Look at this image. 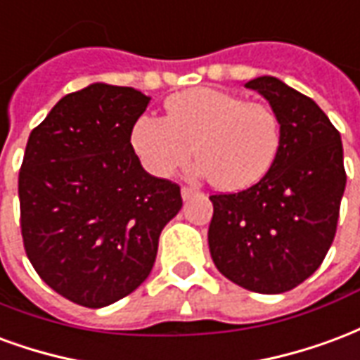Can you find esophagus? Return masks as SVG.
Returning a JSON list of instances; mask_svg holds the SVG:
<instances>
[{
    "label": "esophagus",
    "instance_id": "34e87169",
    "mask_svg": "<svg viewBox=\"0 0 360 360\" xmlns=\"http://www.w3.org/2000/svg\"><path fill=\"white\" fill-rule=\"evenodd\" d=\"M199 190H193V188H182V199L184 201H190L191 198H198Z\"/></svg>",
    "mask_w": 360,
    "mask_h": 360
}]
</instances>
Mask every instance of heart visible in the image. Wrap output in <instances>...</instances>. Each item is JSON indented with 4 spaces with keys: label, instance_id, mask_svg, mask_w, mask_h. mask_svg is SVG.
Returning <instances> with one entry per match:
<instances>
[{
    "label": "heart",
    "instance_id": "obj_1",
    "mask_svg": "<svg viewBox=\"0 0 360 360\" xmlns=\"http://www.w3.org/2000/svg\"><path fill=\"white\" fill-rule=\"evenodd\" d=\"M165 119L141 115L130 143L155 176H170L195 149L198 174L214 188H249L269 172L280 148V120L269 105L214 88H193L167 99Z\"/></svg>",
    "mask_w": 360,
    "mask_h": 360
}]
</instances>
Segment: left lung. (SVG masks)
Listing matches in <instances>:
<instances>
[{
	"mask_svg": "<svg viewBox=\"0 0 360 360\" xmlns=\"http://www.w3.org/2000/svg\"><path fill=\"white\" fill-rule=\"evenodd\" d=\"M280 120V148L269 172L238 193L211 195L209 249L230 282L257 293H284L324 261L345 191L342 136L311 97L274 76H257Z\"/></svg>",
	"mask_w": 360,
	"mask_h": 360,
	"instance_id": "obj_1",
	"label": "left lung"
}]
</instances>
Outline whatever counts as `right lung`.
Wrapping results in <instances>:
<instances>
[{
    "mask_svg": "<svg viewBox=\"0 0 360 360\" xmlns=\"http://www.w3.org/2000/svg\"><path fill=\"white\" fill-rule=\"evenodd\" d=\"M151 97L94 82L61 97L26 143L18 174L26 255L51 290L90 309L132 293L153 269L176 184L141 167L130 130Z\"/></svg>",
    "mask_w": 360,
    "mask_h": 360,
    "instance_id": "add662e5",
    "label": "right lung"
}]
</instances>
